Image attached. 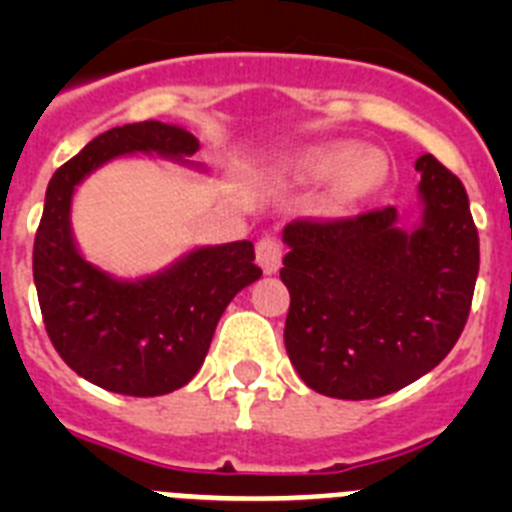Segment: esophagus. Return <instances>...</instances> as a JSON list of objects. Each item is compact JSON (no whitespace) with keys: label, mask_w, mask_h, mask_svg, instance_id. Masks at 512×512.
Instances as JSON below:
<instances>
[{"label":"esophagus","mask_w":512,"mask_h":512,"mask_svg":"<svg viewBox=\"0 0 512 512\" xmlns=\"http://www.w3.org/2000/svg\"><path fill=\"white\" fill-rule=\"evenodd\" d=\"M282 243L277 238H261L256 243V261L264 269V274H277L279 266H282Z\"/></svg>","instance_id":"obj_1"}]
</instances>
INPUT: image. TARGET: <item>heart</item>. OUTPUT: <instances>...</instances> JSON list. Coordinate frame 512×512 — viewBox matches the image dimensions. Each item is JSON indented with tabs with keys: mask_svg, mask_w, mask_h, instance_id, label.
Instances as JSON below:
<instances>
[{
	"mask_svg": "<svg viewBox=\"0 0 512 512\" xmlns=\"http://www.w3.org/2000/svg\"><path fill=\"white\" fill-rule=\"evenodd\" d=\"M302 176L312 182H325L333 179V194L336 200L351 202L364 197L374 184L372 158L359 153L348 146H325L315 148L302 158Z\"/></svg>",
	"mask_w": 512,
	"mask_h": 512,
	"instance_id": "b5f03b06",
	"label": "heart"
}]
</instances>
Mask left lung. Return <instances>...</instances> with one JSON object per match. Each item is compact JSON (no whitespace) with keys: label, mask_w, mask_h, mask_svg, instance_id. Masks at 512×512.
<instances>
[{"label":"left lung","mask_w":512,"mask_h":512,"mask_svg":"<svg viewBox=\"0 0 512 512\" xmlns=\"http://www.w3.org/2000/svg\"><path fill=\"white\" fill-rule=\"evenodd\" d=\"M420 171V220L395 207L282 230L289 289L284 346L310 390L374 400L408 387L459 341L479 271V238L461 182L433 156Z\"/></svg>","instance_id":"left-lung-1"}]
</instances>
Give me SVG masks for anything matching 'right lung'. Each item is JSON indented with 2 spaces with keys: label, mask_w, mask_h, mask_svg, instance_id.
<instances>
[{
  "label": "right lung",
  "mask_w": 512,
  "mask_h": 512,
  "mask_svg": "<svg viewBox=\"0 0 512 512\" xmlns=\"http://www.w3.org/2000/svg\"><path fill=\"white\" fill-rule=\"evenodd\" d=\"M200 140L158 120L97 135L53 174L35 235L33 279L45 330L61 359L102 390L158 397L179 390L210 351L217 320L238 292L261 277L253 243L194 246L164 269L122 279L81 253L71 205L84 179L125 156L192 161Z\"/></svg>",
  "instance_id": "1"
}]
</instances>
